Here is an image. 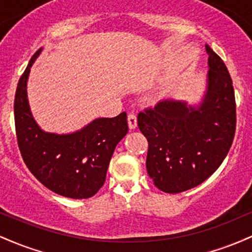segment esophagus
Here are the masks:
<instances>
[{"mask_svg":"<svg viewBox=\"0 0 252 252\" xmlns=\"http://www.w3.org/2000/svg\"><path fill=\"white\" fill-rule=\"evenodd\" d=\"M128 126L130 129H135L137 126V118H136L135 114H129L128 115Z\"/></svg>","mask_w":252,"mask_h":252,"instance_id":"1","label":"esophagus"}]
</instances>
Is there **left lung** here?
I'll return each mask as SVG.
<instances>
[{
  "label": "left lung",
  "mask_w": 252,
  "mask_h": 252,
  "mask_svg": "<svg viewBox=\"0 0 252 252\" xmlns=\"http://www.w3.org/2000/svg\"><path fill=\"white\" fill-rule=\"evenodd\" d=\"M206 91L198 105L166 99L137 116L148 140L147 172L162 192L180 193L210 178L226 158L236 131V102L225 63L209 45Z\"/></svg>",
  "instance_id": "8db88e82"
}]
</instances>
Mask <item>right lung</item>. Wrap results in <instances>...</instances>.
<instances>
[{
    "mask_svg": "<svg viewBox=\"0 0 252 252\" xmlns=\"http://www.w3.org/2000/svg\"><path fill=\"white\" fill-rule=\"evenodd\" d=\"M32 57L17 84L14 117L17 143L26 166L45 187L71 199H88L103 186L117 143L128 132L126 114L96 118L71 134L47 132L37 126L27 98Z\"/></svg>",
    "mask_w": 252,
    "mask_h": 252,
    "instance_id": "1",
    "label": "right lung"
}]
</instances>
